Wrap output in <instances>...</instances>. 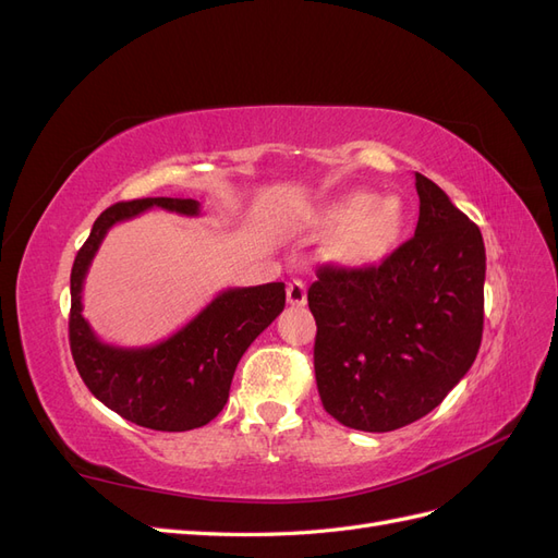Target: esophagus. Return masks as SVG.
Wrapping results in <instances>:
<instances>
[{"mask_svg":"<svg viewBox=\"0 0 558 558\" xmlns=\"http://www.w3.org/2000/svg\"><path fill=\"white\" fill-rule=\"evenodd\" d=\"M286 298H289V302L293 307H302L307 302V286L305 281L300 279H293L289 281V286H286Z\"/></svg>","mask_w":558,"mask_h":558,"instance_id":"esophagus-1","label":"esophagus"}]
</instances>
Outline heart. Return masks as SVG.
Masks as SVG:
<instances>
[{"mask_svg":"<svg viewBox=\"0 0 558 558\" xmlns=\"http://www.w3.org/2000/svg\"><path fill=\"white\" fill-rule=\"evenodd\" d=\"M318 228L337 232L332 256L351 267L379 263L400 240L404 226L402 202L398 197H379L365 191L335 199L318 214Z\"/></svg>","mask_w":558,"mask_h":558,"instance_id":"1","label":"heart"}]
</instances>
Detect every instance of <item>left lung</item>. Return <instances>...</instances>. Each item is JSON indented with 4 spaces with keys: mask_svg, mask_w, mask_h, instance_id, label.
<instances>
[{
    "mask_svg": "<svg viewBox=\"0 0 558 558\" xmlns=\"http://www.w3.org/2000/svg\"><path fill=\"white\" fill-rule=\"evenodd\" d=\"M416 193L412 240L373 267H318L307 291L320 402L365 433L396 430L435 410L482 344V232L418 172Z\"/></svg>",
    "mask_w": 558,
    "mask_h": 558,
    "instance_id": "8db88e82",
    "label": "left lung"
}]
</instances>
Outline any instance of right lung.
I'll return each instance as SVG.
<instances>
[{
  "instance_id": "add662e5",
  "label": "right lung",
  "mask_w": 558,
  "mask_h": 558,
  "mask_svg": "<svg viewBox=\"0 0 558 558\" xmlns=\"http://www.w3.org/2000/svg\"><path fill=\"white\" fill-rule=\"evenodd\" d=\"M158 207L197 216L199 202L144 197L118 202L99 214L72 267L70 347L81 379L109 410L132 424L181 433L209 424L226 408L234 367L251 342L286 305L281 281L226 289L193 320L150 347H116L99 340L83 318V281L107 232L128 218Z\"/></svg>"
}]
</instances>
